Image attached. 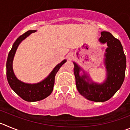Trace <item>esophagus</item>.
Listing matches in <instances>:
<instances>
[{"label": "esophagus", "instance_id": "1", "mask_svg": "<svg viewBox=\"0 0 130 130\" xmlns=\"http://www.w3.org/2000/svg\"><path fill=\"white\" fill-rule=\"evenodd\" d=\"M67 58H68V59H71V58H72V54H71V53L69 54L67 56Z\"/></svg>", "mask_w": 130, "mask_h": 130}]
</instances>
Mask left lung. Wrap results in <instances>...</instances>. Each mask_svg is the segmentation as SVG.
<instances>
[{
	"label": "left lung",
	"instance_id": "left-lung-1",
	"mask_svg": "<svg viewBox=\"0 0 130 130\" xmlns=\"http://www.w3.org/2000/svg\"><path fill=\"white\" fill-rule=\"evenodd\" d=\"M101 43H107V48L105 53L104 64L106 65V79L101 84L91 81L85 74H79L82 69L73 62L74 73L76 85L78 92L87 100L102 102L110 99L123 84L126 67V56L123 47L119 39H116L108 31H102L99 39Z\"/></svg>",
	"mask_w": 130,
	"mask_h": 130
}]
</instances>
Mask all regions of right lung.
I'll list each match as a JSON object with an SVG mask.
<instances>
[{"mask_svg":"<svg viewBox=\"0 0 130 130\" xmlns=\"http://www.w3.org/2000/svg\"><path fill=\"white\" fill-rule=\"evenodd\" d=\"M36 30H28L18 37L13 45L11 51L9 52L6 62L7 79L11 88L21 98L27 102L39 101L48 96L53 91L54 85L55 76L60 67L67 61L64 59L60 63L57 65L51 73L44 80L37 84H29L20 81L16 78L13 71V60L19 45L30 34Z\"/></svg>","mask_w":130,"mask_h":130,"instance_id":"right-lung-1","label":"right lung"}]
</instances>
